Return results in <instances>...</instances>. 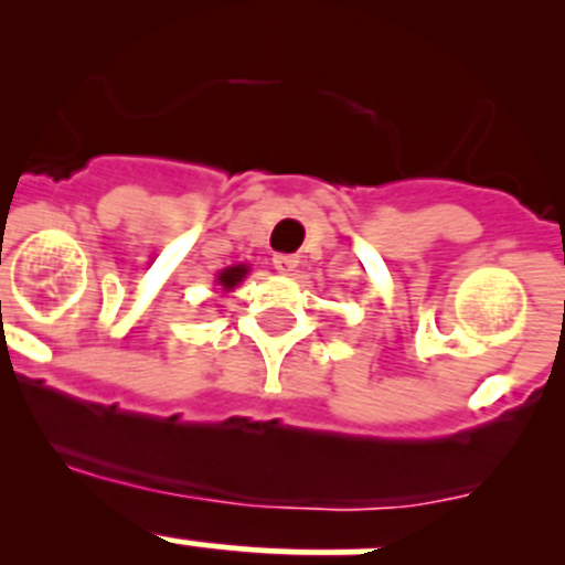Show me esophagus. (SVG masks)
<instances>
[{
  "label": "esophagus",
  "instance_id": "34e87169",
  "mask_svg": "<svg viewBox=\"0 0 565 565\" xmlns=\"http://www.w3.org/2000/svg\"><path fill=\"white\" fill-rule=\"evenodd\" d=\"M298 265H300L298 254H276V256H273V267H276L278 273H284V276H289V273H292Z\"/></svg>",
  "mask_w": 565,
  "mask_h": 565
}]
</instances>
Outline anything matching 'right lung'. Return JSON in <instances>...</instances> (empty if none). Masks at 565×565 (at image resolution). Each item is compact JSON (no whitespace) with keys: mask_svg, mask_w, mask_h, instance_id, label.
<instances>
[{"mask_svg":"<svg viewBox=\"0 0 565 565\" xmlns=\"http://www.w3.org/2000/svg\"><path fill=\"white\" fill-rule=\"evenodd\" d=\"M246 276H248V265H232V267H226V270L218 273L215 284H221V289H224V292H232V289H235Z\"/></svg>","mask_w":565,"mask_h":565,"instance_id":"obj_1","label":"right lung"}]
</instances>
